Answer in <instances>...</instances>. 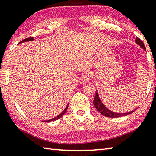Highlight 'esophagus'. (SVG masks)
Instances as JSON below:
<instances>
[{
  "mask_svg": "<svg viewBox=\"0 0 156 156\" xmlns=\"http://www.w3.org/2000/svg\"><path fill=\"white\" fill-rule=\"evenodd\" d=\"M89 82H90V74H84L82 77H81L80 83L82 84V85H85V84L88 83Z\"/></svg>",
  "mask_w": 156,
  "mask_h": 156,
  "instance_id": "1",
  "label": "esophagus"
}]
</instances>
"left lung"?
Returning <instances> with one entry per match:
<instances>
[{
    "label": "left lung",
    "instance_id": "left-lung-1",
    "mask_svg": "<svg viewBox=\"0 0 156 156\" xmlns=\"http://www.w3.org/2000/svg\"><path fill=\"white\" fill-rule=\"evenodd\" d=\"M135 43L137 44V45H139L141 48L143 49V50L146 51V48H145L144 43H143L142 41L140 40V39L138 37L135 39ZM93 103H94V105L96 109L101 114H102L103 116H105V117H112H112H123V116L130 115V114L133 113L135 110H137V108L135 110H133L132 111H130V112H125V113L112 112V110L108 109V108L102 103V101H101V98L99 97V94H98L97 90H96V91L95 97H94V101H93Z\"/></svg>",
    "mask_w": 156,
    "mask_h": 156
}]
</instances>
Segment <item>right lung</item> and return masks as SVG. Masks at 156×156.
Here are the masks:
<instances>
[{"instance_id":"add662e5","label":"right lung","mask_w":156,"mask_h":156,"mask_svg":"<svg viewBox=\"0 0 156 156\" xmlns=\"http://www.w3.org/2000/svg\"><path fill=\"white\" fill-rule=\"evenodd\" d=\"M33 40H34V38H33V37L26 38V39H23V40H22V41H21V42H19V44H21V43H23V42H27V41H33ZM68 105H69V103L67 104V105L66 106V108H65V110H64L62 111V112L60 114V115L57 116V117H54V118H53V119H48V120H46V121H44V122H52V121L58 120V119H60L61 117H62V116L64 115V114H65V113L66 112V110L68 109ZM42 122H43V121H42Z\"/></svg>"}]
</instances>
